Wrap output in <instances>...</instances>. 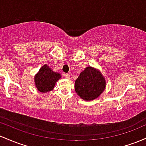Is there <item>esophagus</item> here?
I'll return each instance as SVG.
<instances>
[{"label": "esophagus", "instance_id": "34e87169", "mask_svg": "<svg viewBox=\"0 0 146 146\" xmlns=\"http://www.w3.org/2000/svg\"><path fill=\"white\" fill-rule=\"evenodd\" d=\"M64 76H65V77L66 78H70V75H69L68 74H65Z\"/></svg>", "mask_w": 146, "mask_h": 146}]
</instances>
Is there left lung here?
I'll return each mask as SVG.
<instances>
[{"label":"left lung","instance_id":"left-lung-1","mask_svg":"<svg viewBox=\"0 0 146 146\" xmlns=\"http://www.w3.org/2000/svg\"><path fill=\"white\" fill-rule=\"evenodd\" d=\"M106 86V80L101 72L89 66L80 74L75 81L74 88L81 99L92 101L99 97Z\"/></svg>","mask_w":146,"mask_h":146}]
</instances>
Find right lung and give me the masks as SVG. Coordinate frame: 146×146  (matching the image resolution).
<instances>
[{
	"label": "right lung",
	"mask_w": 146,
	"mask_h": 146,
	"mask_svg": "<svg viewBox=\"0 0 146 146\" xmlns=\"http://www.w3.org/2000/svg\"><path fill=\"white\" fill-rule=\"evenodd\" d=\"M61 78V75L53 70L47 64L40 68L34 76L35 86L38 90L40 92H47L52 91L58 79Z\"/></svg>",
	"instance_id": "1"
}]
</instances>
